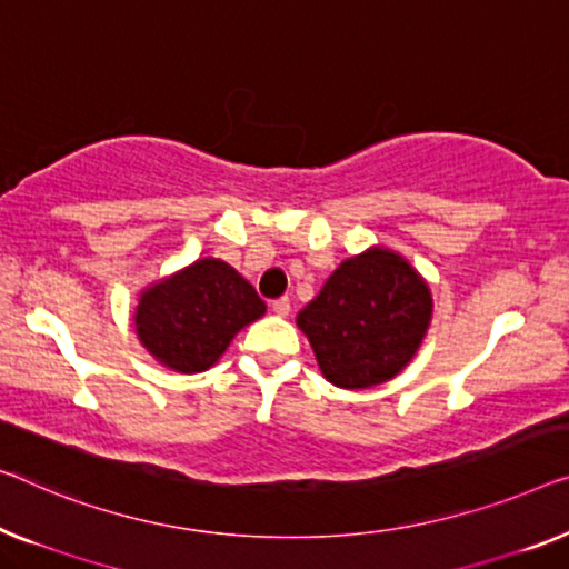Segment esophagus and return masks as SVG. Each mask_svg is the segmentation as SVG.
Listing matches in <instances>:
<instances>
[{"mask_svg":"<svg viewBox=\"0 0 569 569\" xmlns=\"http://www.w3.org/2000/svg\"><path fill=\"white\" fill-rule=\"evenodd\" d=\"M270 309H273L276 317H288V313H291V301H288V299H276L273 303H270Z\"/></svg>","mask_w":569,"mask_h":569,"instance_id":"esophagus-1","label":"esophagus"}]
</instances>
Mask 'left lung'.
<instances>
[{"mask_svg": "<svg viewBox=\"0 0 569 569\" xmlns=\"http://www.w3.org/2000/svg\"><path fill=\"white\" fill-rule=\"evenodd\" d=\"M431 313L427 278L401 252L372 244L339 262L296 325L329 383L366 391L409 366L429 332Z\"/></svg>", "mask_w": 569, "mask_h": 569, "instance_id": "8db88e82", "label": "left lung"}]
</instances>
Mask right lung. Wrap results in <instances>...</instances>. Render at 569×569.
Masks as SVG:
<instances>
[{
  "label": "right lung",
  "mask_w": 569,
  "mask_h": 569,
  "mask_svg": "<svg viewBox=\"0 0 569 569\" xmlns=\"http://www.w3.org/2000/svg\"><path fill=\"white\" fill-rule=\"evenodd\" d=\"M262 313L266 301L230 262L199 258L142 288L132 327L160 366L193 376L214 366Z\"/></svg>",
  "instance_id": "obj_1"
}]
</instances>
